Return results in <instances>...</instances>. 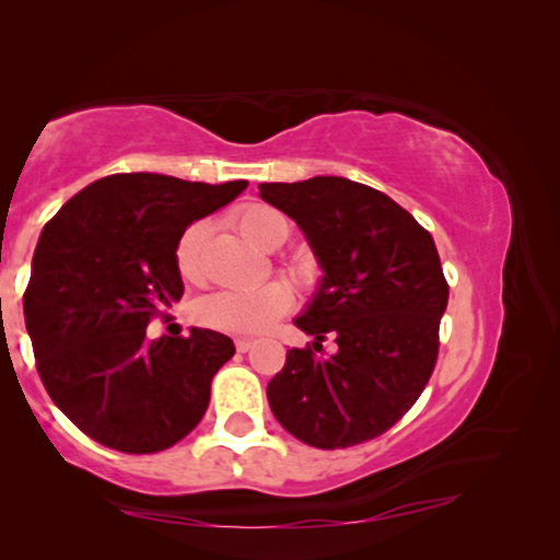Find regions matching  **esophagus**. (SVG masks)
Listing matches in <instances>:
<instances>
[{"mask_svg": "<svg viewBox=\"0 0 560 560\" xmlns=\"http://www.w3.org/2000/svg\"><path fill=\"white\" fill-rule=\"evenodd\" d=\"M234 346H236V350H240V353H246V350H252L254 340L252 338H236Z\"/></svg>", "mask_w": 560, "mask_h": 560, "instance_id": "esophagus-1", "label": "esophagus"}]
</instances>
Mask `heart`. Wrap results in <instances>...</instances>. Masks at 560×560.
I'll return each mask as SVG.
<instances>
[{"label":"heart","instance_id":"obj_1","mask_svg":"<svg viewBox=\"0 0 560 560\" xmlns=\"http://www.w3.org/2000/svg\"><path fill=\"white\" fill-rule=\"evenodd\" d=\"M234 226L246 242L259 249H279L291 236V224L279 210L269 205H246L234 214ZM207 240V224L195 222L179 236L175 244V267L187 283H200L202 269V244ZM287 269L303 287H311L318 279V264L314 259H291ZM293 303V291L287 281H267L257 289L244 291H214L192 303V318L197 324L222 334L257 336L271 328L287 314Z\"/></svg>","mask_w":560,"mask_h":560}]
</instances>
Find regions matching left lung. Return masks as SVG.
I'll list each match as a JSON object with an SVG mask.
<instances>
[{
	"mask_svg": "<svg viewBox=\"0 0 560 560\" xmlns=\"http://www.w3.org/2000/svg\"><path fill=\"white\" fill-rule=\"evenodd\" d=\"M324 269L296 318L314 348H291L267 397L281 428L318 450L381 438L410 410L438 363L450 287L432 234L390 197L346 177L264 183ZM326 335L337 353H315Z\"/></svg>",
	"mask_w": 560,
	"mask_h": 560,
	"instance_id": "8db88e82",
	"label": "left lung"
}]
</instances>
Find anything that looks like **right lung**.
<instances>
[{
  "mask_svg": "<svg viewBox=\"0 0 560 560\" xmlns=\"http://www.w3.org/2000/svg\"><path fill=\"white\" fill-rule=\"evenodd\" d=\"M246 179L187 183L158 173L101 177L42 230L24 320L46 393L91 440L153 454L197 428L232 338L192 328L148 338L183 296L175 244L187 224L230 205Z\"/></svg>",
  "mask_w": 560,
  "mask_h": 560,
  "instance_id": "1",
  "label": "right lung"
}]
</instances>
